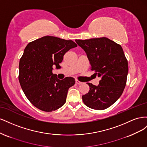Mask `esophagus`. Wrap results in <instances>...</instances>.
Returning <instances> with one entry per match:
<instances>
[{
	"label": "esophagus",
	"mask_w": 147,
	"mask_h": 147,
	"mask_svg": "<svg viewBox=\"0 0 147 147\" xmlns=\"http://www.w3.org/2000/svg\"><path fill=\"white\" fill-rule=\"evenodd\" d=\"M75 83H76L77 84H81L82 83V82H80L79 80H75Z\"/></svg>",
	"instance_id": "1"
}]
</instances>
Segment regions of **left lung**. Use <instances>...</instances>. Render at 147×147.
I'll list each match as a JSON object with an SVG mask.
<instances>
[{"mask_svg": "<svg viewBox=\"0 0 147 147\" xmlns=\"http://www.w3.org/2000/svg\"><path fill=\"white\" fill-rule=\"evenodd\" d=\"M86 52L94 75L100 77L97 86L88 83L90 91L82 96L88 107L109 108L121 96L126 86L128 63L121 45L106 37L75 40Z\"/></svg>", "mask_w": 147, "mask_h": 147, "instance_id": "8db88e82", "label": "left lung"}]
</instances>
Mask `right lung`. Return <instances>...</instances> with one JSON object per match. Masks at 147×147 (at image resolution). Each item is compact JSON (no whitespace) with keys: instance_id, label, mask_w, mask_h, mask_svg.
I'll use <instances>...</instances> for the list:
<instances>
[{"instance_id":"right-lung-1","label":"right lung","mask_w":147,"mask_h":147,"mask_svg":"<svg viewBox=\"0 0 147 147\" xmlns=\"http://www.w3.org/2000/svg\"><path fill=\"white\" fill-rule=\"evenodd\" d=\"M77 47L72 40L48 35L26 46L20 60L18 79L24 94L35 107L50 112L65 103L68 90L74 85L75 79L59 80L53 74V66L60 68L65 53Z\"/></svg>"}]
</instances>
